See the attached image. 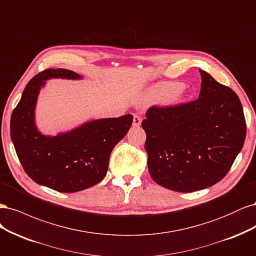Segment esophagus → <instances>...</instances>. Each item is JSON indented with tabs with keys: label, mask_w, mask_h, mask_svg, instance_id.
Here are the masks:
<instances>
[{
	"label": "esophagus",
	"mask_w": 256,
	"mask_h": 256,
	"mask_svg": "<svg viewBox=\"0 0 256 256\" xmlns=\"http://www.w3.org/2000/svg\"><path fill=\"white\" fill-rule=\"evenodd\" d=\"M140 124H142V117H140L139 114H135L134 118H133V126L138 128V126H140Z\"/></svg>",
	"instance_id": "obj_1"
}]
</instances>
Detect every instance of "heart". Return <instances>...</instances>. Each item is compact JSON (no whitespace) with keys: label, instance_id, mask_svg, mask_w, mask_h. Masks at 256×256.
Returning <instances> with one entry per match:
<instances>
[{"label":"heart","instance_id":"1","mask_svg":"<svg viewBox=\"0 0 256 256\" xmlns=\"http://www.w3.org/2000/svg\"><path fill=\"white\" fill-rule=\"evenodd\" d=\"M188 96L187 87L180 82H162L146 90L144 101L148 103L160 102L162 105L174 107L182 105Z\"/></svg>","mask_w":256,"mask_h":256}]
</instances>
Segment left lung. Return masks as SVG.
<instances>
[{"mask_svg": "<svg viewBox=\"0 0 256 256\" xmlns=\"http://www.w3.org/2000/svg\"><path fill=\"white\" fill-rule=\"evenodd\" d=\"M199 71L198 100L167 108L151 107L142 123L150 176L173 192H198L218 183L246 139L238 96L208 72Z\"/></svg>", "mask_w": 256, "mask_h": 256, "instance_id": "left-lung-1", "label": "left lung"}]
</instances>
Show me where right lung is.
Masks as SVG:
<instances>
[{
    "label": "right lung",
    "instance_id": "obj_1",
    "mask_svg": "<svg viewBox=\"0 0 256 256\" xmlns=\"http://www.w3.org/2000/svg\"><path fill=\"white\" fill-rule=\"evenodd\" d=\"M52 78L76 80L83 76L60 68L32 78L12 114V142L34 182L60 192H80L104 178L110 153L126 135L133 116L96 119L55 136L44 135L36 124V105L40 90Z\"/></svg>",
    "mask_w": 256,
    "mask_h": 256
}]
</instances>
